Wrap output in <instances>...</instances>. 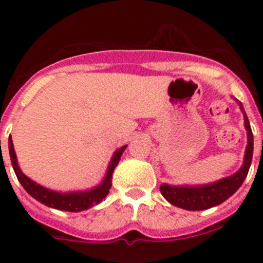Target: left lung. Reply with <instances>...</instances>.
Masks as SVG:
<instances>
[{
    "label": "left lung",
    "mask_w": 263,
    "mask_h": 263,
    "mask_svg": "<svg viewBox=\"0 0 263 263\" xmlns=\"http://www.w3.org/2000/svg\"><path fill=\"white\" fill-rule=\"evenodd\" d=\"M239 105L245 115V127L247 129V146L243 165L233 176L210 183V184L179 185L178 187V185L163 183L160 185V192L172 205L190 211L206 210L228 200L230 196L237 192L238 188L245 182L252 163V155H253V134H252L251 124L243 109V105L240 103Z\"/></svg>",
    "instance_id": "8db88e82"
}]
</instances>
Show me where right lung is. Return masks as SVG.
I'll return each mask as SVG.
<instances>
[{"instance_id": "right-lung-1", "label": "right lung", "mask_w": 263, "mask_h": 263, "mask_svg": "<svg viewBox=\"0 0 263 263\" xmlns=\"http://www.w3.org/2000/svg\"><path fill=\"white\" fill-rule=\"evenodd\" d=\"M126 147L127 145H124V146L118 148V150L113 154L112 160H110L109 165H108L107 174H105L104 179H103V182L100 183L99 185L91 188V190L79 191V192L61 193L55 192V191L48 190V188L43 187V185L31 181L29 177H26L25 174L21 172V169L18 168L11 135H10L9 137V151L10 158H11L12 168H14L15 174H16L18 182L21 183L24 190H25L31 197H34L36 201L42 202L43 205L48 206V208L57 209V210L63 211H71V213H79V211L87 210V209L92 208L94 205H98L99 202H102V201L107 197V195L109 193L110 187H112V174L113 172H115L117 164L119 163V159H121L122 154L126 150Z\"/></svg>"}]
</instances>
